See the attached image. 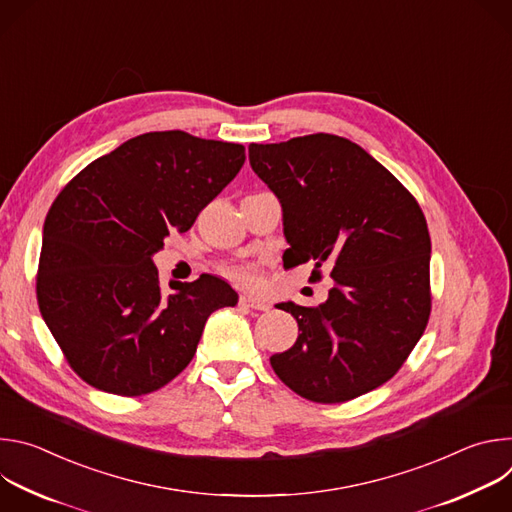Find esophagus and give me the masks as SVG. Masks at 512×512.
Instances as JSON below:
<instances>
[{
  "instance_id": "1",
  "label": "esophagus",
  "mask_w": 512,
  "mask_h": 512,
  "mask_svg": "<svg viewBox=\"0 0 512 512\" xmlns=\"http://www.w3.org/2000/svg\"><path fill=\"white\" fill-rule=\"evenodd\" d=\"M239 304L245 306V308H251V310H267V308H269L263 300H259V298H255V296H241Z\"/></svg>"
}]
</instances>
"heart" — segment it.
Returning <instances> with one entry per match:
<instances>
[{"instance_id": "obj_1", "label": "heart", "mask_w": 512, "mask_h": 512, "mask_svg": "<svg viewBox=\"0 0 512 512\" xmlns=\"http://www.w3.org/2000/svg\"><path fill=\"white\" fill-rule=\"evenodd\" d=\"M223 273L233 279L235 283L243 285V287H255L261 281V273L257 265L251 263H237V265H227L223 267Z\"/></svg>"}]
</instances>
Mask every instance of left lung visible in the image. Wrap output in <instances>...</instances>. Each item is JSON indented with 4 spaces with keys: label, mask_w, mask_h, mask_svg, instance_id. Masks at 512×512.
Wrapping results in <instances>:
<instances>
[{
    "label": "left lung",
    "mask_w": 512,
    "mask_h": 512,
    "mask_svg": "<svg viewBox=\"0 0 512 512\" xmlns=\"http://www.w3.org/2000/svg\"><path fill=\"white\" fill-rule=\"evenodd\" d=\"M253 172L283 208V267H332L316 308L279 304L298 340L273 354L275 375L314 403H344L387 383L421 338L429 312L431 241L413 194L350 139L314 133L251 143Z\"/></svg>",
    "instance_id": "8db88e82"
}]
</instances>
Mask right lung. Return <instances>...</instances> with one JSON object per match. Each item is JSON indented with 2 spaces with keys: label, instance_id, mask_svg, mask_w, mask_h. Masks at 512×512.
I'll return each instance as SVG.
<instances>
[{
  "label": "right lung",
  "instance_id": "right-lung-1",
  "mask_svg": "<svg viewBox=\"0 0 512 512\" xmlns=\"http://www.w3.org/2000/svg\"><path fill=\"white\" fill-rule=\"evenodd\" d=\"M243 164L241 143L152 131L91 162L56 196L36 298L85 383L121 397L162 389L188 367L208 316L237 304V291L208 273L166 294L152 255L172 229L186 233Z\"/></svg>",
  "mask_w": 512,
  "mask_h": 512
}]
</instances>
